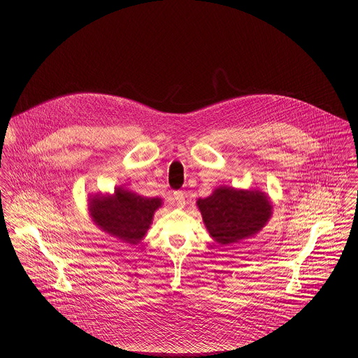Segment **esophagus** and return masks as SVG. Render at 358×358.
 Returning a JSON list of instances; mask_svg holds the SVG:
<instances>
[{"label": "esophagus", "instance_id": "1", "mask_svg": "<svg viewBox=\"0 0 358 358\" xmlns=\"http://www.w3.org/2000/svg\"><path fill=\"white\" fill-rule=\"evenodd\" d=\"M173 200H175V204L178 208H183L186 204V200H185V193L183 192H175L173 193Z\"/></svg>", "mask_w": 358, "mask_h": 358}]
</instances>
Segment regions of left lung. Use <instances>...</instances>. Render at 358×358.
I'll return each instance as SVG.
<instances>
[{"mask_svg": "<svg viewBox=\"0 0 358 358\" xmlns=\"http://www.w3.org/2000/svg\"><path fill=\"white\" fill-rule=\"evenodd\" d=\"M197 206L209 236L223 247L255 237L273 215L270 197L257 189L219 186Z\"/></svg>", "mask_w": 358, "mask_h": 358, "instance_id": "8db88e82", "label": "left lung"}]
</instances>
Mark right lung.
I'll use <instances>...</instances> for the list:
<instances>
[{
    "instance_id": "add662e5",
    "label": "right lung",
    "mask_w": 358,
    "mask_h": 358,
    "mask_svg": "<svg viewBox=\"0 0 358 358\" xmlns=\"http://www.w3.org/2000/svg\"><path fill=\"white\" fill-rule=\"evenodd\" d=\"M161 205L159 197H143L124 187H115L113 194L98 193L88 199L92 222L111 237L132 245L143 240Z\"/></svg>"
}]
</instances>
